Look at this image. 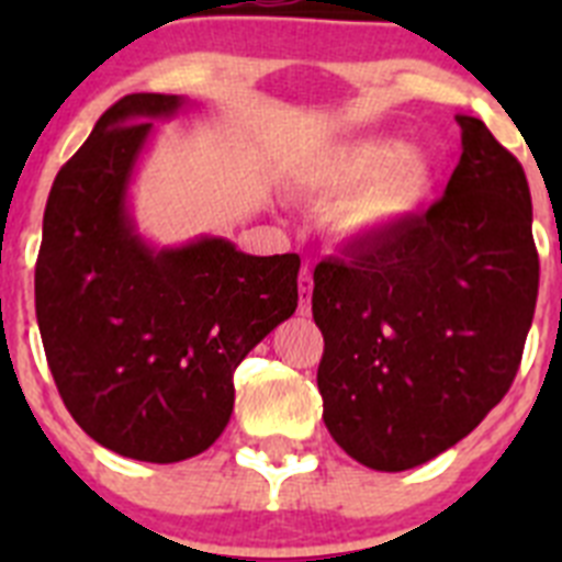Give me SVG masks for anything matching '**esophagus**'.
<instances>
[{"instance_id": "1", "label": "esophagus", "mask_w": 562, "mask_h": 562, "mask_svg": "<svg viewBox=\"0 0 562 562\" xmlns=\"http://www.w3.org/2000/svg\"><path fill=\"white\" fill-rule=\"evenodd\" d=\"M297 295H301V301H297V312H301V315H310L312 312V270L310 267H304V270H301V278H297Z\"/></svg>"}]
</instances>
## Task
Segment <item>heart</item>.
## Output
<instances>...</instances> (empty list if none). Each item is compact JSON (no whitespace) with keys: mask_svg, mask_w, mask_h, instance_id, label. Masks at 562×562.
Here are the masks:
<instances>
[{"mask_svg":"<svg viewBox=\"0 0 562 562\" xmlns=\"http://www.w3.org/2000/svg\"><path fill=\"white\" fill-rule=\"evenodd\" d=\"M301 191L331 207V231L349 241H376L408 225L434 191V162L389 134L351 137L321 151L301 173Z\"/></svg>","mask_w":562,"mask_h":562,"instance_id":"obj_1","label":"heart"}]
</instances>
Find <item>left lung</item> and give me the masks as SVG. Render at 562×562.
I'll return each mask as SVG.
<instances>
[{"instance_id":"1","label":"left lung","mask_w":562,"mask_h":562,"mask_svg":"<svg viewBox=\"0 0 562 562\" xmlns=\"http://www.w3.org/2000/svg\"><path fill=\"white\" fill-rule=\"evenodd\" d=\"M445 196L315 267L317 389L331 439L400 473L464 439L518 374L540 261L524 166L470 114Z\"/></svg>"}]
</instances>
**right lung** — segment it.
<instances>
[{
    "label": "right lung",
    "mask_w": 562,
    "mask_h": 562,
    "mask_svg": "<svg viewBox=\"0 0 562 562\" xmlns=\"http://www.w3.org/2000/svg\"><path fill=\"white\" fill-rule=\"evenodd\" d=\"M180 95L134 92L101 114L44 207L36 317L72 419L112 453L171 464L220 439L233 371L297 306L301 258L225 238L154 250L126 207L154 117Z\"/></svg>",
    "instance_id": "1"
}]
</instances>
